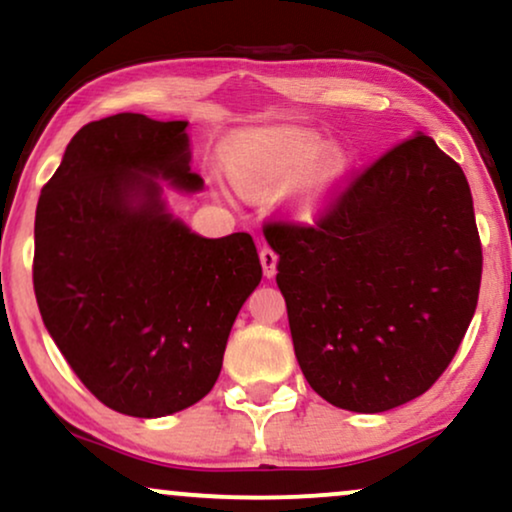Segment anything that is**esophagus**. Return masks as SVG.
Here are the masks:
<instances>
[{"mask_svg":"<svg viewBox=\"0 0 512 512\" xmlns=\"http://www.w3.org/2000/svg\"><path fill=\"white\" fill-rule=\"evenodd\" d=\"M260 262H262V272L267 279H272V276L276 274V264H279V257H276V252L272 248H264L260 250Z\"/></svg>","mask_w":512,"mask_h":512,"instance_id":"obj_1","label":"esophagus"}]
</instances>
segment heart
Wrapping results in <instances>:
<instances>
[{"instance_id": "heart-1", "label": "heart", "mask_w": 512, "mask_h": 512, "mask_svg": "<svg viewBox=\"0 0 512 512\" xmlns=\"http://www.w3.org/2000/svg\"><path fill=\"white\" fill-rule=\"evenodd\" d=\"M226 169L240 190L274 195L291 186L288 212L315 221L348 186L353 159L307 128H255L236 135L224 152Z\"/></svg>"}]
</instances>
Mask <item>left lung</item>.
Masks as SVG:
<instances>
[{
    "label": "left lung",
    "mask_w": 512,
    "mask_h": 512,
    "mask_svg": "<svg viewBox=\"0 0 512 512\" xmlns=\"http://www.w3.org/2000/svg\"><path fill=\"white\" fill-rule=\"evenodd\" d=\"M293 348L336 408L386 412L432 389L477 310L467 178L429 135L391 147L317 226L269 224Z\"/></svg>",
    "instance_id": "obj_1"
}]
</instances>
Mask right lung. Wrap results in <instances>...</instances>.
I'll return each instance as SVG.
<instances>
[{
	"label": "right lung",
	"mask_w": 512,
	"mask_h": 512,
	"mask_svg": "<svg viewBox=\"0 0 512 512\" xmlns=\"http://www.w3.org/2000/svg\"><path fill=\"white\" fill-rule=\"evenodd\" d=\"M188 121L123 112L73 135L35 212L42 322L107 408L166 417L205 398L262 264L250 233L205 238L164 187L205 188Z\"/></svg>",
	"instance_id": "right-lung-1"
}]
</instances>
